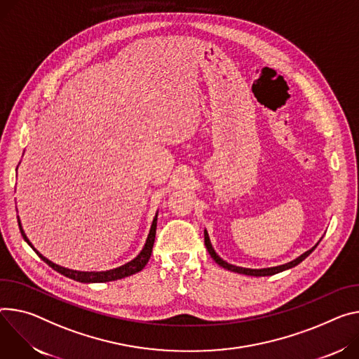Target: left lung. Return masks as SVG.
Wrapping results in <instances>:
<instances>
[{
  "label": "left lung",
  "mask_w": 359,
  "mask_h": 359,
  "mask_svg": "<svg viewBox=\"0 0 359 359\" xmlns=\"http://www.w3.org/2000/svg\"><path fill=\"white\" fill-rule=\"evenodd\" d=\"M319 242H320V239H319ZM319 242H318V243H319ZM318 243H316L312 249L306 250L305 253H302V255L298 256L297 259L290 260V262H287V264H283V265H279V266H272V268H264V269H250V268L235 266V265L227 264L226 260H223V259L215 252V249H213V246H212V243H210V239H209V233H208V231L205 229V245H206V249H208L209 255L213 257L215 262H216L219 266H222V268H224V269H227V271L236 272V273H242V275H249V276H271V275H275V273H279V272H283V271H286V269H290V268H293V266H297V265H299V264L302 262L304 259H306V257L315 250V248L318 246Z\"/></svg>",
  "instance_id": "1"
}]
</instances>
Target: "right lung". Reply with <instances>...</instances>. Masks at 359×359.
I'll return each instance as SVG.
<instances>
[{
	"mask_svg": "<svg viewBox=\"0 0 359 359\" xmlns=\"http://www.w3.org/2000/svg\"><path fill=\"white\" fill-rule=\"evenodd\" d=\"M18 219V226H20V232H21V236L24 238V241L32 248V250H34L44 262L51 266L54 271H57L58 273L67 276L70 279H74L77 282H81V283H102V282H111V280H117V279H123V278H127L130 275H135L137 272H140L149 262V259L151 256V249H153V243H154V238H156V227H157V213L156 216L153 217V222H151V226H150V232L147 235V239H146V243L143 246V249L140 250V253L133 259L130 260V262L118 266V268H114V269H110V271H100V272H81V271H73V269H69V268H62L54 262H51V260H48L46 256H43L34 246H32V243L29 242V239L27 238L22 226H21V220L20 217L17 216Z\"/></svg>",
	"mask_w": 359,
	"mask_h": 359,
	"instance_id": "add662e5",
	"label": "right lung"
}]
</instances>
